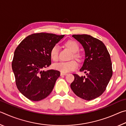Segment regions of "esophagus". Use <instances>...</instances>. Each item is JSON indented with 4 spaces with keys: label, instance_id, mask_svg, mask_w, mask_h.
<instances>
[{
    "label": "esophagus",
    "instance_id": "esophagus-1",
    "mask_svg": "<svg viewBox=\"0 0 126 126\" xmlns=\"http://www.w3.org/2000/svg\"><path fill=\"white\" fill-rule=\"evenodd\" d=\"M67 75V73H64V72H61V76H66Z\"/></svg>",
    "mask_w": 126,
    "mask_h": 126
}]
</instances>
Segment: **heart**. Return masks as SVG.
<instances>
[{
    "label": "heart",
    "mask_w": 126,
    "mask_h": 126,
    "mask_svg": "<svg viewBox=\"0 0 126 126\" xmlns=\"http://www.w3.org/2000/svg\"><path fill=\"white\" fill-rule=\"evenodd\" d=\"M65 45L68 49H69L71 52L74 53L73 55L74 58H78L79 57V55L76 53L79 50V46L77 43L74 40H68L65 42ZM50 55L51 58L54 61L56 62L58 60L59 47L58 45L55 44L52 47L50 52ZM53 66L55 69L59 70L62 72L67 73L76 69L78 67V63L76 61L72 60L68 62H62L55 63Z\"/></svg>",
    "instance_id": "heart-1"
}]
</instances>
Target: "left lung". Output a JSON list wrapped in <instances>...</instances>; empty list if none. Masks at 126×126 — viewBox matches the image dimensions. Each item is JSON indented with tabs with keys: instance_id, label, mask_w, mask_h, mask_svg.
I'll return each mask as SVG.
<instances>
[{
	"instance_id": "left-lung-1",
	"label": "left lung",
	"mask_w": 126,
	"mask_h": 126,
	"mask_svg": "<svg viewBox=\"0 0 126 126\" xmlns=\"http://www.w3.org/2000/svg\"><path fill=\"white\" fill-rule=\"evenodd\" d=\"M82 44L85 52L83 64L80 69L87 76L73 74L71 84L73 92L81 98L91 101L102 94L112 76L110 53L101 40L87 34L73 35Z\"/></svg>"
}]
</instances>
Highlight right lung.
Segmentation results:
<instances>
[{"instance_id":"right-lung-1","label":"right lung","mask_w":126,"mask_h":126,"mask_svg":"<svg viewBox=\"0 0 126 126\" xmlns=\"http://www.w3.org/2000/svg\"><path fill=\"white\" fill-rule=\"evenodd\" d=\"M64 36L33 34L23 39L15 50L12 66L16 85L28 99L39 101L52 92L60 72L44 69L51 64V48Z\"/></svg>"}]
</instances>
